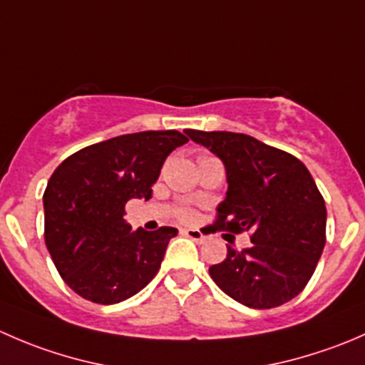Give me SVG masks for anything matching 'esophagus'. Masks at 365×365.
I'll return each instance as SVG.
<instances>
[{
	"instance_id": "34e87169",
	"label": "esophagus",
	"mask_w": 365,
	"mask_h": 365,
	"mask_svg": "<svg viewBox=\"0 0 365 365\" xmlns=\"http://www.w3.org/2000/svg\"><path fill=\"white\" fill-rule=\"evenodd\" d=\"M183 233H185V237H189L190 240L196 242V244H203L205 242V235L201 233V230H196V227H187V230H183Z\"/></svg>"
}]
</instances>
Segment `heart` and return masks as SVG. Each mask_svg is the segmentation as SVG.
Listing matches in <instances>:
<instances>
[{
	"label": "heart",
	"mask_w": 365,
	"mask_h": 365,
	"mask_svg": "<svg viewBox=\"0 0 365 365\" xmlns=\"http://www.w3.org/2000/svg\"><path fill=\"white\" fill-rule=\"evenodd\" d=\"M183 217H187V215H183Z\"/></svg>",
	"instance_id": "1"
}]
</instances>
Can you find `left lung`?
Returning <instances> with one entry per match:
<instances>
[{"label":"left lung","mask_w":365,"mask_h":365,"mask_svg":"<svg viewBox=\"0 0 365 365\" xmlns=\"http://www.w3.org/2000/svg\"><path fill=\"white\" fill-rule=\"evenodd\" d=\"M226 165V200L213 231L251 235V247H227L210 277L252 309H272L307 286L327 242V208L311 173L292 153L237 132L187 128Z\"/></svg>","instance_id":"left-lung-1"}]
</instances>
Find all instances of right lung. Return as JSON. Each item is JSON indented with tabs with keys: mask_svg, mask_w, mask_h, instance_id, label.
<instances>
[{
	"mask_svg": "<svg viewBox=\"0 0 365 365\" xmlns=\"http://www.w3.org/2000/svg\"><path fill=\"white\" fill-rule=\"evenodd\" d=\"M189 139L178 130L118 135L67 157L43 192V238L70 289L111 305L141 292L159 272L176 227L130 231L125 205L152 197L169 153Z\"/></svg>",
	"mask_w": 365,
	"mask_h": 365,
	"instance_id": "add662e5",
	"label": "right lung"
}]
</instances>
